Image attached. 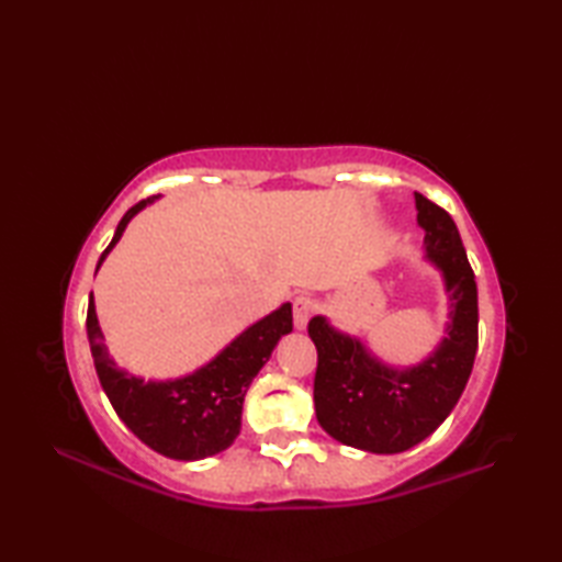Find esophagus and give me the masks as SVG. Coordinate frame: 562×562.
I'll return each mask as SVG.
<instances>
[{
	"mask_svg": "<svg viewBox=\"0 0 562 562\" xmlns=\"http://www.w3.org/2000/svg\"><path fill=\"white\" fill-rule=\"evenodd\" d=\"M318 304L312 300V296H296L294 300V328L304 330L308 326V318L316 314Z\"/></svg>",
	"mask_w": 562,
	"mask_h": 562,
	"instance_id": "esophagus-1",
	"label": "esophagus"
}]
</instances>
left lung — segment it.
<instances>
[{"label":"left lung","instance_id":"8db88e82","mask_svg":"<svg viewBox=\"0 0 562 562\" xmlns=\"http://www.w3.org/2000/svg\"><path fill=\"white\" fill-rule=\"evenodd\" d=\"M415 207L425 258L441 272L449 302L437 348L413 367H393L326 316L308 321L318 425L340 445L372 453H398L432 435L459 403L479 350V290L457 224L420 193Z\"/></svg>","mask_w":562,"mask_h":562}]
</instances>
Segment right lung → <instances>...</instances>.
<instances>
[{
	"mask_svg": "<svg viewBox=\"0 0 562 562\" xmlns=\"http://www.w3.org/2000/svg\"><path fill=\"white\" fill-rule=\"evenodd\" d=\"M154 200L157 198L142 200L125 212L97 270L121 241L130 220ZM290 330L292 304L284 302L272 314L238 333L224 350L214 355L207 364L198 367L195 372L178 379L147 381L115 364L103 342L93 294L89 296L87 333L105 396L117 417L133 429V435L154 451L176 461L207 459L234 445V439L241 432V411L250 381L270 360L274 345Z\"/></svg>",
	"mask_w": 562,
	"mask_h": 562,
	"instance_id": "1",
	"label": "right lung"
}]
</instances>
